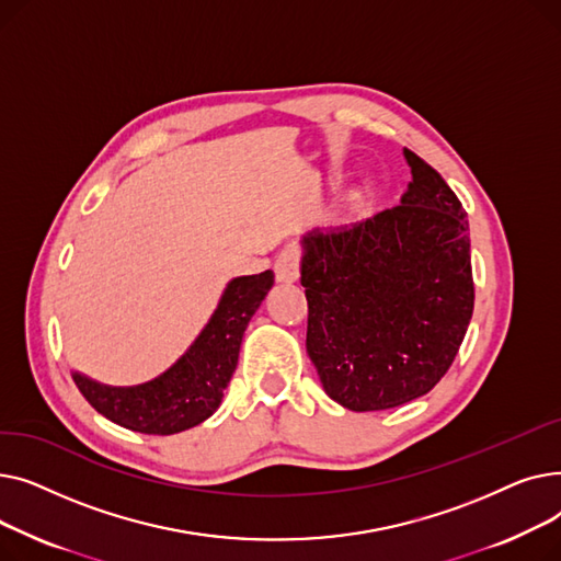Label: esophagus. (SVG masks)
Listing matches in <instances>:
<instances>
[{"label":"esophagus","mask_w":561,"mask_h":561,"mask_svg":"<svg viewBox=\"0 0 561 561\" xmlns=\"http://www.w3.org/2000/svg\"><path fill=\"white\" fill-rule=\"evenodd\" d=\"M275 277L282 284H293L300 277V250L296 245H288L275 261Z\"/></svg>","instance_id":"esophagus-1"}]
</instances>
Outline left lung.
<instances>
[{
    "label": "left lung",
    "mask_w": 561,
    "mask_h": 561,
    "mask_svg": "<svg viewBox=\"0 0 561 561\" xmlns=\"http://www.w3.org/2000/svg\"><path fill=\"white\" fill-rule=\"evenodd\" d=\"M404 159L414 180L398 206L300 241L309 359L325 393L352 411L432 391L473 316L463 206L421 157Z\"/></svg>",
    "instance_id": "left-lung-1"
}]
</instances>
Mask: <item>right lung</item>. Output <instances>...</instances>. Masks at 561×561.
<instances>
[{
  "instance_id": "obj_1",
  "label": "right lung",
  "mask_w": 561,
  "mask_h": 561,
  "mask_svg": "<svg viewBox=\"0 0 561 561\" xmlns=\"http://www.w3.org/2000/svg\"><path fill=\"white\" fill-rule=\"evenodd\" d=\"M273 284V271L233 277L188 350L154 379L111 387L72 370L77 389L104 419L134 432L168 436L204 423L222 402L248 322Z\"/></svg>"
}]
</instances>
